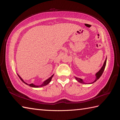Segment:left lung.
I'll return each mask as SVG.
<instances>
[{"label":"left lung","mask_w":120,"mask_h":120,"mask_svg":"<svg viewBox=\"0 0 120 120\" xmlns=\"http://www.w3.org/2000/svg\"><path fill=\"white\" fill-rule=\"evenodd\" d=\"M106 61H107V57H106V60H105V61H104V64H103V65L102 67L101 68L99 71H98V72H97V73L96 74V79H95V80L93 82L89 83H87L85 82H83V81L82 80V79H80V78H79L75 77V79H76V80H77L78 82H80V83H83V84H92V83H94L95 82H96L98 80V79H99L101 77V75L103 74V72H104V71L105 68V67H106Z\"/></svg>","instance_id":"obj_1"}]
</instances>
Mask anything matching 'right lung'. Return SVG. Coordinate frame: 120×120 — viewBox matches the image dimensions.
<instances>
[{"label":"right lung","instance_id":"right-lung-1","mask_svg":"<svg viewBox=\"0 0 120 120\" xmlns=\"http://www.w3.org/2000/svg\"><path fill=\"white\" fill-rule=\"evenodd\" d=\"M17 75H18V76H19V77L20 78V79H21V80L22 81V82H23L24 83H25V84H26V85H28V86H31V87H32V88H40V87H42V86H46V85H48L49 83L50 82V81H52V78L53 77V76L54 74H53L50 78H49V79H46V80H45V81L43 82L41 85H35L34 84V83H30V84H28V83H26V82H25L20 77L19 75V74H17Z\"/></svg>","mask_w":120,"mask_h":120}]
</instances>
